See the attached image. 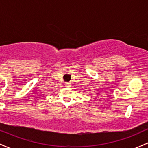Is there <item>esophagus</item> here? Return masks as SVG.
I'll return each mask as SVG.
<instances>
[{
    "label": "esophagus",
    "mask_w": 148,
    "mask_h": 148,
    "mask_svg": "<svg viewBox=\"0 0 148 148\" xmlns=\"http://www.w3.org/2000/svg\"><path fill=\"white\" fill-rule=\"evenodd\" d=\"M65 86H67V87H69V84H67V83H66V84H65Z\"/></svg>",
    "instance_id": "esophagus-1"
}]
</instances>
